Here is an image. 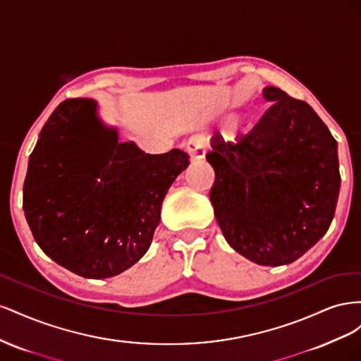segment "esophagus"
Returning a JSON list of instances; mask_svg holds the SVG:
<instances>
[{
  "label": "esophagus",
  "mask_w": 361,
  "mask_h": 361,
  "mask_svg": "<svg viewBox=\"0 0 361 361\" xmlns=\"http://www.w3.org/2000/svg\"><path fill=\"white\" fill-rule=\"evenodd\" d=\"M187 152L190 154L191 161H202L206 155L203 138L199 137V135H192L187 141Z\"/></svg>",
  "instance_id": "obj_1"
}]
</instances>
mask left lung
<instances>
[{
    "mask_svg": "<svg viewBox=\"0 0 361 361\" xmlns=\"http://www.w3.org/2000/svg\"><path fill=\"white\" fill-rule=\"evenodd\" d=\"M269 110L248 134L215 133L206 155L215 171L211 203L235 251L264 267L288 265L326 233L341 173L337 143L304 101L268 85Z\"/></svg>",
    "mask_w": 361,
    "mask_h": 361,
    "instance_id": "8db88e82",
    "label": "left lung"
}]
</instances>
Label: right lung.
<instances>
[{
	"mask_svg": "<svg viewBox=\"0 0 361 361\" xmlns=\"http://www.w3.org/2000/svg\"><path fill=\"white\" fill-rule=\"evenodd\" d=\"M180 149L145 154L120 143L97 102H61L30 155L24 212L36 243L85 279H108L146 255L169 188L188 167Z\"/></svg>",
	"mask_w": 361,
	"mask_h": 361,
	"instance_id": "add662e5",
	"label": "right lung"
}]
</instances>
